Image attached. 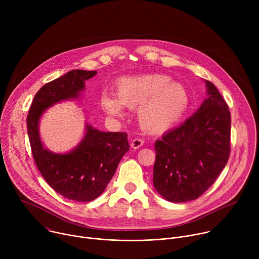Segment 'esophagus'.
<instances>
[{
	"label": "esophagus",
	"instance_id": "esophagus-1",
	"mask_svg": "<svg viewBox=\"0 0 259 259\" xmlns=\"http://www.w3.org/2000/svg\"><path fill=\"white\" fill-rule=\"evenodd\" d=\"M143 144H144V140L141 139V138H134L131 141V147H132V149H134V150L139 149V147H141Z\"/></svg>",
	"mask_w": 259,
	"mask_h": 259
}]
</instances>
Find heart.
I'll return each mask as SVG.
<instances>
[{"instance_id":"heart-1","label":"heart","mask_w":259,"mask_h":259,"mask_svg":"<svg viewBox=\"0 0 259 259\" xmlns=\"http://www.w3.org/2000/svg\"><path fill=\"white\" fill-rule=\"evenodd\" d=\"M100 104L114 117L122 116V105L137 110V121L142 130L161 134L182 118L190 104V96L182 85L172 83L169 76L153 73L138 77H125L118 81L117 97L103 92Z\"/></svg>"}]
</instances>
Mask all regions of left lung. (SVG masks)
<instances>
[{
	"mask_svg": "<svg viewBox=\"0 0 259 259\" xmlns=\"http://www.w3.org/2000/svg\"><path fill=\"white\" fill-rule=\"evenodd\" d=\"M197 113L155 143L154 187L167 201L184 203L203 195L226 167L231 151V114L217 88Z\"/></svg>",
	"mask_w": 259,
	"mask_h": 259,
	"instance_id": "left-lung-1",
	"label": "left lung"
}]
</instances>
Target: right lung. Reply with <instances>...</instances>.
Returning <instances> with one entry per match:
<instances>
[{"mask_svg":"<svg viewBox=\"0 0 259 259\" xmlns=\"http://www.w3.org/2000/svg\"><path fill=\"white\" fill-rule=\"evenodd\" d=\"M96 70L73 69L44 85L33 97L26 119L27 134L35 165L49 186L61 196L79 202L99 197L113 178L123 156L129 151L125 132H102L86 125L81 142L66 154H55L43 145L40 118L57 102L78 98L85 81Z\"/></svg>","mask_w":259,"mask_h":259,"instance_id":"add662e5","label":"right lung"}]
</instances>
